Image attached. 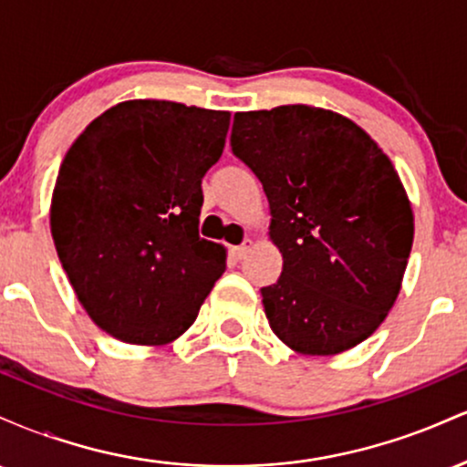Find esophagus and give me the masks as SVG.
<instances>
[{"label":"esophagus","instance_id":"esophagus-1","mask_svg":"<svg viewBox=\"0 0 467 467\" xmlns=\"http://www.w3.org/2000/svg\"><path fill=\"white\" fill-rule=\"evenodd\" d=\"M250 248H252V241L248 239V241H244V244H241V245H234V248L230 250V252H233L234 259H244V256L250 252Z\"/></svg>","mask_w":467,"mask_h":467}]
</instances>
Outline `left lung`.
I'll list each match as a JSON object with an SVG mask.
<instances>
[{
	"label": "left lung",
	"mask_w": 467,
	"mask_h": 467,
	"mask_svg": "<svg viewBox=\"0 0 467 467\" xmlns=\"http://www.w3.org/2000/svg\"><path fill=\"white\" fill-rule=\"evenodd\" d=\"M230 147L264 184L283 254L261 287L272 331L309 356L360 345L393 307L412 248L398 171L356 122L307 105L234 114Z\"/></svg>",
	"instance_id": "1"
}]
</instances>
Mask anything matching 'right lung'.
<instances>
[{
  "instance_id": "add662e5",
  "label": "right lung",
  "mask_w": 467,
  "mask_h": 467,
  "mask_svg": "<svg viewBox=\"0 0 467 467\" xmlns=\"http://www.w3.org/2000/svg\"><path fill=\"white\" fill-rule=\"evenodd\" d=\"M228 127V111L127 100L69 147L52 239L85 312L118 340H175L226 270V250L197 226L202 178L222 158Z\"/></svg>"
}]
</instances>
